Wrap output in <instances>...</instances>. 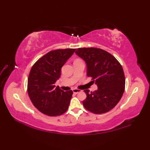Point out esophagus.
Returning <instances> with one entry per match:
<instances>
[{
	"instance_id": "34e87169",
	"label": "esophagus",
	"mask_w": 150,
	"mask_h": 150,
	"mask_svg": "<svg viewBox=\"0 0 150 150\" xmlns=\"http://www.w3.org/2000/svg\"><path fill=\"white\" fill-rule=\"evenodd\" d=\"M72 91H73V93L74 94H78V93L81 92V90L78 89H74L73 90H72Z\"/></svg>"
}]
</instances>
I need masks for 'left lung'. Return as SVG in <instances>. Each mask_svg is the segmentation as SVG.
<instances>
[{"label": "left lung", "mask_w": 150, "mask_h": 150, "mask_svg": "<svg viewBox=\"0 0 150 150\" xmlns=\"http://www.w3.org/2000/svg\"><path fill=\"white\" fill-rule=\"evenodd\" d=\"M76 54L86 62L87 76L92 78L98 90L86 89L84 107L94 114L110 111L119 103L125 88L123 69L112 54L99 48H78Z\"/></svg>", "instance_id": "1"}]
</instances>
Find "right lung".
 Instances as JSON below:
<instances>
[{
	"label": "right lung",
	"mask_w": 150,
	"mask_h": 150,
	"mask_svg": "<svg viewBox=\"0 0 150 150\" xmlns=\"http://www.w3.org/2000/svg\"><path fill=\"white\" fill-rule=\"evenodd\" d=\"M76 49L53 50L45 54L32 67L28 81V93L33 105L49 116L61 115L67 110L72 90L64 91L56 81L60 78L61 68Z\"/></svg>",
	"instance_id": "obj_1"
}]
</instances>
